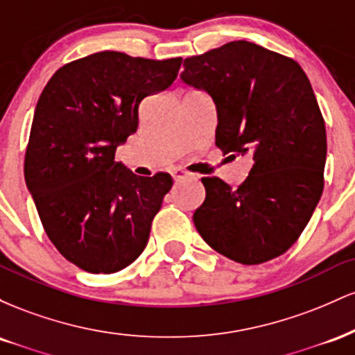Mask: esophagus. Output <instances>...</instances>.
<instances>
[{
  "label": "esophagus",
  "mask_w": 355,
  "mask_h": 355,
  "mask_svg": "<svg viewBox=\"0 0 355 355\" xmlns=\"http://www.w3.org/2000/svg\"><path fill=\"white\" fill-rule=\"evenodd\" d=\"M172 175H173L175 182H180V180H183V178L191 177V173H189L187 170H183V168H175Z\"/></svg>",
  "instance_id": "esophagus-1"
}]
</instances>
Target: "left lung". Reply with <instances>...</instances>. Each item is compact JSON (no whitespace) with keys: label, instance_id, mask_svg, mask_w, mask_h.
<instances>
[{"label":"left lung","instance_id":"obj_1","mask_svg":"<svg viewBox=\"0 0 355 355\" xmlns=\"http://www.w3.org/2000/svg\"><path fill=\"white\" fill-rule=\"evenodd\" d=\"M182 80L217 107L215 145L252 153L248 177L232 189L203 177L198 234L218 254L257 266L287 252L324 190L327 137L307 75L292 58L250 42H230L183 61Z\"/></svg>","mask_w":355,"mask_h":355}]
</instances>
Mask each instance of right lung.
Returning <instances> with one entry per match:
<instances>
[{
	"mask_svg": "<svg viewBox=\"0 0 355 355\" xmlns=\"http://www.w3.org/2000/svg\"><path fill=\"white\" fill-rule=\"evenodd\" d=\"M180 64L93 53L61 67L40 95L24 180L48 239L81 270L113 274L145 250L173 180L138 177L115 152L137 132L141 100L168 88Z\"/></svg>",
	"mask_w": 355,
	"mask_h": 355,
	"instance_id": "obj_1",
	"label": "right lung"
}]
</instances>
